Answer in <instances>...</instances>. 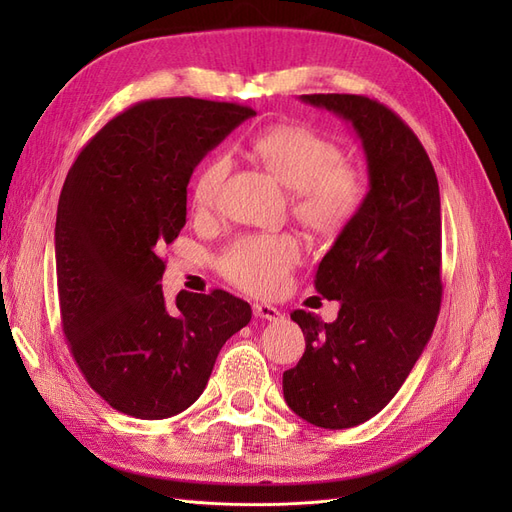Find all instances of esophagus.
<instances>
[{
  "mask_svg": "<svg viewBox=\"0 0 512 512\" xmlns=\"http://www.w3.org/2000/svg\"><path fill=\"white\" fill-rule=\"evenodd\" d=\"M254 316L262 318V320H273V322L284 318L280 309L273 305H267V303H254Z\"/></svg>",
  "mask_w": 512,
  "mask_h": 512,
  "instance_id": "34e87169",
  "label": "esophagus"
}]
</instances>
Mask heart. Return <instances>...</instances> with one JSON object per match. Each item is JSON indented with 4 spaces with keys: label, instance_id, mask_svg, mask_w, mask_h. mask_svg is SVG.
Masks as SVG:
<instances>
[{
    "label": "heart",
    "instance_id": "1",
    "mask_svg": "<svg viewBox=\"0 0 512 512\" xmlns=\"http://www.w3.org/2000/svg\"><path fill=\"white\" fill-rule=\"evenodd\" d=\"M252 156L269 175L290 190V209L307 230L335 237L359 213L365 183L359 170L342 160V149L329 136L303 123H277L256 134ZM230 160L213 156L192 183V203L198 213L213 211L228 177ZM301 260V243L290 232L247 235L230 243L220 271L228 282L252 294H275L286 286L290 271Z\"/></svg>",
    "mask_w": 512,
    "mask_h": 512
}]
</instances>
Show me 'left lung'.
<instances>
[{"mask_svg":"<svg viewBox=\"0 0 512 512\" xmlns=\"http://www.w3.org/2000/svg\"><path fill=\"white\" fill-rule=\"evenodd\" d=\"M301 100L350 123L365 151L369 192L316 271V290L342 303L337 318L290 314L305 352L284 371V399L307 423L348 429L389 404L436 327L440 188L421 141L391 108L352 94Z\"/></svg>","mask_w":512,"mask_h":512,"instance_id":"8db88e82","label":"left lung"}]
</instances>
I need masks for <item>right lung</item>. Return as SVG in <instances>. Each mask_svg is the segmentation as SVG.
Instances as JSON below:
<instances>
[{
	"instance_id": "right-lung-1",
	"label": "right lung",
	"mask_w": 512,
	"mask_h": 512,
	"mask_svg": "<svg viewBox=\"0 0 512 512\" xmlns=\"http://www.w3.org/2000/svg\"><path fill=\"white\" fill-rule=\"evenodd\" d=\"M250 106L162 98L130 106L91 138L57 205L61 327L108 406L145 421L190 408L226 339L252 320L230 292H162L164 245L185 226L188 183Z\"/></svg>"
}]
</instances>
